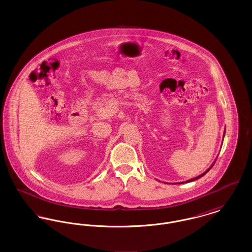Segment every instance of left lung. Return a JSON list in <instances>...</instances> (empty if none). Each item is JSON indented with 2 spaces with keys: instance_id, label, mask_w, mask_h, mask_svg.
<instances>
[{
  "instance_id": "8db88e82",
  "label": "left lung",
  "mask_w": 252,
  "mask_h": 252,
  "mask_svg": "<svg viewBox=\"0 0 252 252\" xmlns=\"http://www.w3.org/2000/svg\"><path fill=\"white\" fill-rule=\"evenodd\" d=\"M224 136H225V132H224ZM214 164H215V162H214ZM214 164H213V165H212V166H211V167L209 168V169H208V170H207V171H206V172H204L203 174H202V175H200V176H198V177H196V178H194V179H192V180H187V181H186V182H191V181H193V180H198V179H199V178H201V177H203L204 175H206V173H208V172H209V171H210V169H211V168L213 167V166H214ZM181 183H184V182H181Z\"/></svg>"
}]
</instances>
